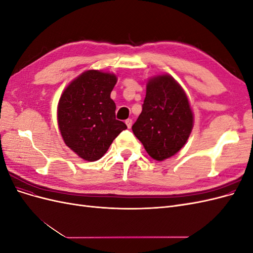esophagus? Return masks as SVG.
<instances>
[{
    "mask_svg": "<svg viewBox=\"0 0 253 253\" xmlns=\"http://www.w3.org/2000/svg\"><path fill=\"white\" fill-rule=\"evenodd\" d=\"M126 125L127 126V128H131L132 125H133V120L132 119H126Z\"/></svg>",
    "mask_w": 253,
    "mask_h": 253,
    "instance_id": "obj_1",
    "label": "esophagus"
}]
</instances>
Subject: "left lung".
Masks as SVG:
<instances>
[{"mask_svg":"<svg viewBox=\"0 0 253 253\" xmlns=\"http://www.w3.org/2000/svg\"><path fill=\"white\" fill-rule=\"evenodd\" d=\"M193 128V113L185 90L170 75L147 83L142 112L132 126L148 154L158 162L177 153Z\"/></svg>","mask_w":253,"mask_h":253,"instance_id":"left-lung-1","label":"left lung"}]
</instances>
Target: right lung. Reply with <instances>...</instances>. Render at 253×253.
Segmentation results:
<instances>
[{
	"mask_svg": "<svg viewBox=\"0 0 253 253\" xmlns=\"http://www.w3.org/2000/svg\"><path fill=\"white\" fill-rule=\"evenodd\" d=\"M114 74L90 70L64 89L58 104V126L68 148L87 162L100 159L116 137L126 128L116 119L111 91Z\"/></svg>",
	"mask_w": 253,
	"mask_h": 253,
	"instance_id": "1",
	"label": "right lung"
}]
</instances>
